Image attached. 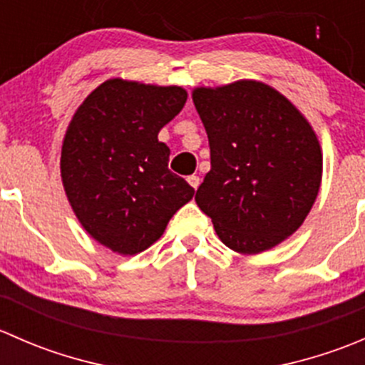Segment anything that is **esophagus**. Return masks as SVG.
Here are the masks:
<instances>
[{
  "label": "esophagus",
  "instance_id": "esophagus-1",
  "mask_svg": "<svg viewBox=\"0 0 365 365\" xmlns=\"http://www.w3.org/2000/svg\"><path fill=\"white\" fill-rule=\"evenodd\" d=\"M187 182H189V185L192 187V189H197V187H200V183H201V180H200V176L192 175V176H189V178H187Z\"/></svg>",
  "mask_w": 365,
  "mask_h": 365
}]
</instances>
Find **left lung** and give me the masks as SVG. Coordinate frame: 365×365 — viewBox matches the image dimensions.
<instances>
[{
    "label": "left lung",
    "instance_id": "8db88e82",
    "mask_svg": "<svg viewBox=\"0 0 365 365\" xmlns=\"http://www.w3.org/2000/svg\"><path fill=\"white\" fill-rule=\"evenodd\" d=\"M205 125L210 164L196 203L224 245L268 251L293 235L322 183L318 138L284 95L259 81L192 91Z\"/></svg>",
    "mask_w": 365,
    "mask_h": 365
}]
</instances>
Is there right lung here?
Returning <instances> with one entry per match:
<instances>
[{
	"instance_id": "1",
	"label": "right lung",
	"mask_w": 365,
	"mask_h": 365,
	"mask_svg": "<svg viewBox=\"0 0 365 365\" xmlns=\"http://www.w3.org/2000/svg\"><path fill=\"white\" fill-rule=\"evenodd\" d=\"M187 91L109 79L77 108L61 146V180L84 230L123 256L148 249L194 189L169 171L159 132Z\"/></svg>"
}]
</instances>
